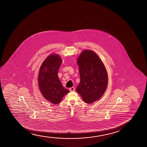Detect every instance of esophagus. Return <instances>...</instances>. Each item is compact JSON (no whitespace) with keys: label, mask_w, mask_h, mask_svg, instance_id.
Wrapping results in <instances>:
<instances>
[{"label":"esophagus","mask_w":147,"mask_h":147,"mask_svg":"<svg viewBox=\"0 0 147 147\" xmlns=\"http://www.w3.org/2000/svg\"><path fill=\"white\" fill-rule=\"evenodd\" d=\"M69 90H70L71 92H72V91H75V89L74 87H71V88H70V89H69Z\"/></svg>","instance_id":"34e87169"}]
</instances>
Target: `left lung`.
Instances as JSON below:
<instances>
[{
  "instance_id": "left-lung-1",
  "label": "left lung",
  "mask_w": 147,
  "mask_h": 147,
  "mask_svg": "<svg viewBox=\"0 0 147 147\" xmlns=\"http://www.w3.org/2000/svg\"><path fill=\"white\" fill-rule=\"evenodd\" d=\"M80 81L76 91L85 102L92 103L102 96L107 86V70L94 52L83 51L77 60Z\"/></svg>"
}]
</instances>
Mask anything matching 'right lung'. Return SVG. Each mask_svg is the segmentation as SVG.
I'll return each instance as SVG.
<instances>
[{"label": "right lung", "mask_w": 147, "mask_h": 147, "mask_svg": "<svg viewBox=\"0 0 147 147\" xmlns=\"http://www.w3.org/2000/svg\"><path fill=\"white\" fill-rule=\"evenodd\" d=\"M62 60L58 55H51L42 62L38 73V83L45 98L54 105L60 102L69 90L63 86L58 76Z\"/></svg>", "instance_id": "obj_1"}]
</instances>
